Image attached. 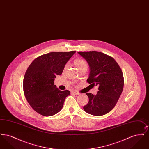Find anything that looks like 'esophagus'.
<instances>
[{
  "label": "esophagus",
  "mask_w": 149,
  "mask_h": 149,
  "mask_svg": "<svg viewBox=\"0 0 149 149\" xmlns=\"http://www.w3.org/2000/svg\"><path fill=\"white\" fill-rule=\"evenodd\" d=\"M71 93H72V94H74L76 95H79V94H80V93H79L78 92H76V91H72Z\"/></svg>",
  "instance_id": "obj_1"
}]
</instances>
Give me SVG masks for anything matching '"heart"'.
Listing matches in <instances>:
<instances>
[{"mask_svg":"<svg viewBox=\"0 0 149 149\" xmlns=\"http://www.w3.org/2000/svg\"><path fill=\"white\" fill-rule=\"evenodd\" d=\"M74 64L77 66L79 71H80V70H81L84 68H88V66L87 62L84 59H82V58H77V59H75L74 61ZM68 64H66L64 66V70H66L68 69Z\"/></svg>","mask_w":149,"mask_h":149,"instance_id":"obj_1","label":"heart"}]
</instances>
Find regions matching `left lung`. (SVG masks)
I'll use <instances>...</instances> for the list:
<instances>
[{"label":"left lung","mask_w":149,"mask_h":149,"mask_svg":"<svg viewBox=\"0 0 149 149\" xmlns=\"http://www.w3.org/2000/svg\"><path fill=\"white\" fill-rule=\"evenodd\" d=\"M89 65L91 72L86 81L98 86L95 95L91 93L86 94L89 102L83 107L88 113L102 116L112 110L122 92L124 78L120 66L112 57L102 52L79 51Z\"/></svg>","instance_id":"obj_1"}]
</instances>
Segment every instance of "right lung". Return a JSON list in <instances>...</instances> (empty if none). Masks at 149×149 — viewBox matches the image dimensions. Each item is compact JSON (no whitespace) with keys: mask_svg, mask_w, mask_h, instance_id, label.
Here are the masks:
<instances>
[{"mask_svg":"<svg viewBox=\"0 0 149 149\" xmlns=\"http://www.w3.org/2000/svg\"><path fill=\"white\" fill-rule=\"evenodd\" d=\"M75 52H51L37 57L29 66L23 79V92L38 113L51 116L62 109L70 92L59 90L54 80L56 75H61L65 64Z\"/></svg>","mask_w":149,"mask_h":149,"instance_id":"1","label":"right lung"}]
</instances>
